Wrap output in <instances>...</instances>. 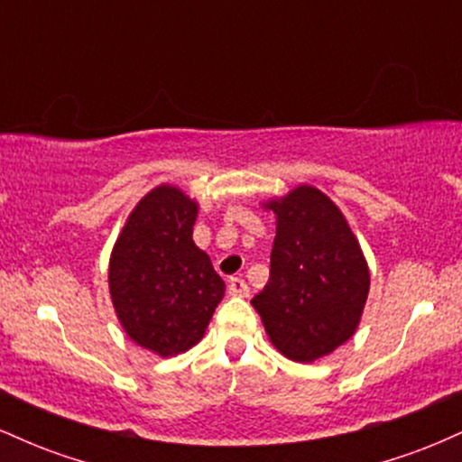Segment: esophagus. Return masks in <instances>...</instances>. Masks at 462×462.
Instances as JSON below:
<instances>
[{
  "instance_id": "obj_1",
  "label": "esophagus",
  "mask_w": 462,
  "mask_h": 462,
  "mask_svg": "<svg viewBox=\"0 0 462 462\" xmlns=\"http://www.w3.org/2000/svg\"><path fill=\"white\" fill-rule=\"evenodd\" d=\"M227 293L236 295V298H247L249 289H247L245 280H241V278H230V282H227Z\"/></svg>"
}]
</instances>
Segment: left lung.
Returning a JSON list of instances; mask_svg holds the SVG:
<instances>
[{"label": "left lung", "mask_w": 462, "mask_h": 462, "mask_svg": "<svg viewBox=\"0 0 462 462\" xmlns=\"http://www.w3.org/2000/svg\"><path fill=\"white\" fill-rule=\"evenodd\" d=\"M275 215L269 282L252 306L269 341L298 363L328 356L356 332L369 267L346 215L310 184L263 204Z\"/></svg>", "instance_id": "obj_1"}]
</instances>
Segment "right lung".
I'll return each mask as SVG.
<instances>
[{
	"mask_svg": "<svg viewBox=\"0 0 462 462\" xmlns=\"http://www.w3.org/2000/svg\"><path fill=\"white\" fill-rule=\"evenodd\" d=\"M199 204L173 184L143 198L116 236L108 289L116 319L136 346L176 356L201 341L226 293L193 241Z\"/></svg>",
	"mask_w": 462,
	"mask_h": 462,
	"instance_id": "add662e5",
	"label": "right lung"
}]
</instances>
